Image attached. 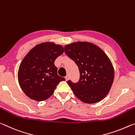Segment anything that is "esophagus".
I'll return each mask as SVG.
<instances>
[{"instance_id": "obj_1", "label": "esophagus", "mask_w": 135, "mask_h": 135, "mask_svg": "<svg viewBox=\"0 0 135 135\" xmlns=\"http://www.w3.org/2000/svg\"><path fill=\"white\" fill-rule=\"evenodd\" d=\"M65 79H66V81H68L69 79V75H66L65 77Z\"/></svg>"}]
</instances>
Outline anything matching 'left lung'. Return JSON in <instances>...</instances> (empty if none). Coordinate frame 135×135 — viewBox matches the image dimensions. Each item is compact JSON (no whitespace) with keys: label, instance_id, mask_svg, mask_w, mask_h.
<instances>
[{"label":"left lung","instance_id":"8db88e82","mask_svg":"<svg viewBox=\"0 0 135 135\" xmlns=\"http://www.w3.org/2000/svg\"><path fill=\"white\" fill-rule=\"evenodd\" d=\"M65 52L78 66L77 83L68 81L74 94L85 103H96L109 93L114 79V68L107 54L95 44L75 42L65 46Z\"/></svg>","mask_w":135,"mask_h":135}]
</instances>
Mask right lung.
<instances>
[{
  "label": "right lung",
  "mask_w": 135,
  "mask_h": 135,
  "mask_svg": "<svg viewBox=\"0 0 135 135\" xmlns=\"http://www.w3.org/2000/svg\"><path fill=\"white\" fill-rule=\"evenodd\" d=\"M64 52L63 46L52 42L37 44L23 59L18 71V80L26 96L44 101L54 92L65 78L58 75L54 61Z\"/></svg>",
  "instance_id": "right-lung-1"
}]
</instances>
